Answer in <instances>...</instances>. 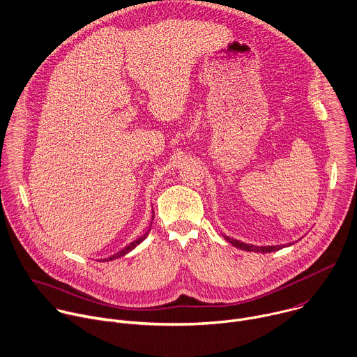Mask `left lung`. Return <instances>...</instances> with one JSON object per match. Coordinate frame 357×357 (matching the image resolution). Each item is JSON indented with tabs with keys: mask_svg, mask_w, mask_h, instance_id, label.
<instances>
[{
	"mask_svg": "<svg viewBox=\"0 0 357 357\" xmlns=\"http://www.w3.org/2000/svg\"><path fill=\"white\" fill-rule=\"evenodd\" d=\"M224 238L234 247L240 248V250H244V251H250V252H262V254H266V252H275V251H279L284 247H289L291 244H286V245H272V247H254V245H250V244H244V243H240L236 241L234 238H229V236L224 235Z\"/></svg>",
	"mask_w": 357,
	"mask_h": 357,
	"instance_id": "8db88e82",
	"label": "left lung"
}]
</instances>
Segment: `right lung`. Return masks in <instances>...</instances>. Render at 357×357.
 I'll return each instance as SVG.
<instances>
[{
	"label": "right lung",
	"instance_id": "add662e5",
	"mask_svg": "<svg viewBox=\"0 0 357 357\" xmlns=\"http://www.w3.org/2000/svg\"><path fill=\"white\" fill-rule=\"evenodd\" d=\"M150 229H151V225H150V228H149V231L144 234V235H142L140 238H137L136 241H133V243H130L128 247H125L122 251H119V252H116L114 255H112V257H109L106 261H113V259H117V258H121V257H123V255H126V254H129L130 251H133L140 243H143L146 238H147V235L150 234Z\"/></svg>",
	"mask_w": 357,
	"mask_h": 357
}]
</instances>
